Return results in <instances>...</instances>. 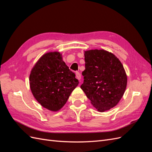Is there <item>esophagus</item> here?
<instances>
[{
	"mask_svg": "<svg viewBox=\"0 0 152 152\" xmlns=\"http://www.w3.org/2000/svg\"><path fill=\"white\" fill-rule=\"evenodd\" d=\"M75 75H76V78H77V79L78 80H80L81 79V75H80V73L79 72H76Z\"/></svg>",
	"mask_w": 152,
	"mask_h": 152,
	"instance_id": "obj_1",
	"label": "esophagus"
}]
</instances>
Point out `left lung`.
<instances>
[{
    "label": "left lung",
    "instance_id": "left-lung-1",
    "mask_svg": "<svg viewBox=\"0 0 152 152\" xmlns=\"http://www.w3.org/2000/svg\"><path fill=\"white\" fill-rule=\"evenodd\" d=\"M84 83L80 86L91 104L100 112L115 107L127 86V75L120 60L103 49L84 52Z\"/></svg>",
    "mask_w": 152,
    "mask_h": 152
}]
</instances>
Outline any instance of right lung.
I'll return each instance as SVG.
<instances>
[{
    "instance_id": "1",
    "label": "right lung",
    "mask_w": 152,
    "mask_h": 152,
    "mask_svg": "<svg viewBox=\"0 0 152 152\" xmlns=\"http://www.w3.org/2000/svg\"><path fill=\"white\" fill-rule=\"evenodd\" d=\"M30 86L36 100L50 111L60 110L79 84L58 52L44 54L32 68Z\"/></svg>"
}]
</instances>
